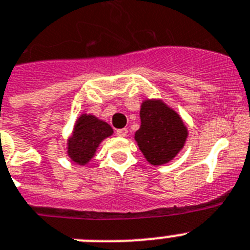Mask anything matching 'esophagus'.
<instances>
[{
  "mask_svg": "<svg viewBox=\"0 0 250 250\" xmlns=\"http://www.w3.org/2000/svg\"><path fill=\"white\" fill-rule=\"evenodd\" d=\"M116 135L118 136H126L127 130L126 129H118L116 130Z\"/></svg>",
  "mask_w": 250,
  "mask_h": 250,
  "instance_id": "esophagus-1",
  "label": "esophagus"
}]
</instances>
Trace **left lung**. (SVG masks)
Returning <instances> with one entry per match:
<instances>
[{
  "mask_svg": "<svg viewBox=\"0 0 250 250\" xmlns=\"http://www.w3.org/2000/svg\"><path fill=\"white\" fill-rule=\"evenodd\" d=\"M140 120L135 140L145 159L151 165L173 160L188 138V129L178 112L161 100H145L141 104Z\"/></svg>",
  "mask_w": 250,
  "mask_h": 250,
  "instance_id": "1",
  "label": "left lung"
}]
</instances>
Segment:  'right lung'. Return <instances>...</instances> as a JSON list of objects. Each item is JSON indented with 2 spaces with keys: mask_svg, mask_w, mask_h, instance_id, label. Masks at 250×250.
I'll use <instances>...</instances> for the list:
<instances>
[{
  "mask_svg": "<svg viewBox=\"0 0 250 250\" xmlns=\"http://www.w3.org/2000/svg\"><path fill=\"white\" fill-rule=\"evenodd\" d=\"M112 127L94 115L83 114L77 119L71 138L67 140V155L79 165L87 164L94 158L104 139L112 135Z\"/></svg>",
  "mask_w": 250,
  "mask_h": 250,
  "instance_id": "1",
  "label": "right lung"
}]
</instances>
